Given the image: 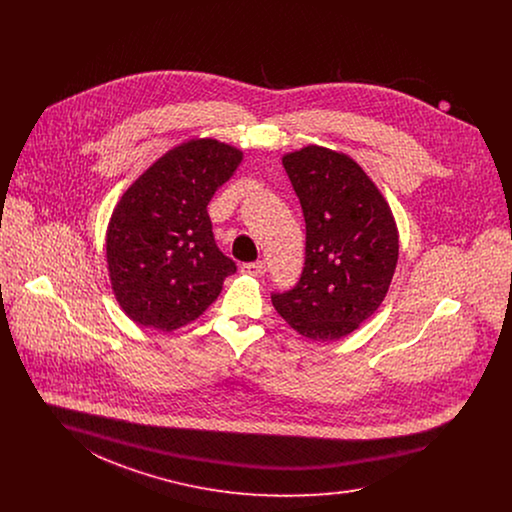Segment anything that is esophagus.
I'll list each match as a JSON object with an SVG mask.
<instances>
[{"mask_svg":"<svg viewBox=\"0 0 512 512\" xmlns=\"http://www.w3.org/2000/svg\"><path fill=\"white\" fill-rule=\"evenodd\" d=\"M242 272L247 276H255V278H261L265 272H267V265L263 261H257V263H245L242 265Z\"/></svg>","mask_w":512,"mask_h":512,"instance_id":"obj_1","label":"esophagus"}]
</instances>
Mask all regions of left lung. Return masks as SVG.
<instances>
[{"instance_id": "obj_1", "label": "left lung", "mask_w": 512, "mask_h": 512, "mask_svg": "<svg viewBox=\"0 0 512 512\" xmlns=\"http://www.w3.org/2000/svg\"><path fill=\"white\" fill-rule=\"evenodd\" d=\"M299 197L307 242L297 286L272 305L297 334L340 340L372 317L390 290L399 232L386 197L361 165L328 147L282 157Z\"/></svg>"}]
</instances>
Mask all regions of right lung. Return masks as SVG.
<instances>
[{
  "instance_id": "1",
  "label": "right lung",
  "mask_w": 512,
  "mask_h": 512,
  "mask_svg": "<svg viewBox=\"0 0 512 512\" xmlns=\"http://www.w3.org/2000/svg\"><path fill=\"white\" fill-rule=\"evenodd\" d=\"M244 151L213 138L172 147L122 194L107 226L115 299L138 326L178 330L203 315L236 272L207 213Z\"/></svg>"
}]
</instances>
